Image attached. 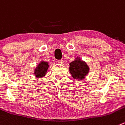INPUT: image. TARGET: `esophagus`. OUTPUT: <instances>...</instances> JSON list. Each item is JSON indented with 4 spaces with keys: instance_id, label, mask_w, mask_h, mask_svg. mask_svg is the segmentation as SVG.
I'll use <instances>...</instances> for the list:
<instances>
[{
    "instance_id": "esophagus-1",
    "label": "esophagus",
    "mask_w": 125,
    "mask_h": 125,
    "mask_svg": "<svg viewBox=\"0 0 125 125\" xmlns=\"http://www.w3.org/2000/svg\"><path fill=\"white\" fill-rule=\"evenodd\" d=\"M57 62L59 63H60V64H63V60H57Z\"/></svg>"
}]
</instances>
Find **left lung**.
<instances>
[{"label":"left lung","mask_w":125,"mask_h":125,"mask_svg":"<svg viewBox=\"0 0 125 125\" xmlns=\"http://www.w3.org/2000/svg\"><path fill=\"white\" fill-rule=\"evenodd\" d=\"M69 70L71 76L77 81L83 80L89 73L90 68L87 63L77 56L74 60L70 63Z\"/></svg>","instance_id":"1"}]
</instances>
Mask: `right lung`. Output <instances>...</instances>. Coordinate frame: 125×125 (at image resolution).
<instances>
[{"instance_id":"right-lung-1","label":"right lung","mask_w":125,"mask_h":125,"mask_svg":"<svg viewBox=\"0 0 125 125\" xmlns=\"http://www.w3.org/2000/svg\"><path fill=\"white\" fill-rule=\"evenodd\" d=\"M49 67V63L48 62L41 60L39 63L36 66L34 70V74L37 79H42L44 77L48 72Z\"/></svg>"}]
</instances>
